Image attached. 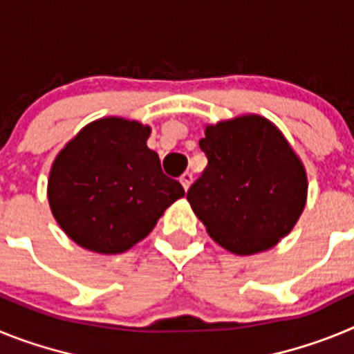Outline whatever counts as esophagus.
I'll use <instances>...</instances> for the list:
<instances>
[{
  "label": "esophagus",
  "instance_id": "esophagus-1",
  "mask_svg": "<svg viewBox=\"0 0 354 354\" xmlns=\"http://www.w3.org/2000/svg\"><path fill=\"white\" fill-rule=\"evenodd\" d=\"M192 183H193V174H192V171H184V174L180 175V184H183L186 192H187V189H189Z\"/></svg>",
  "mask_w": 354,
  "mask_h": 354
}]
</instances>
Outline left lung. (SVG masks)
<instances>
[{
    "instance_id": "obj_1",
    "label": "left lung",
    "mask_w": 354,
    "mask_h": 354,
    "mask_svg": "<svg viewBox=\"0 0 354 354\" xmlns=\"http://www.w3.org/2000/svg\"><path fill=\"white\" fill-rule=\"evenodd\" d=\"M200 149L207 168L187 200L218 245L252 255L292 230L305 207L306 175L271 122L248 115L209 126Z\"/></svg>"
}]
</instances>
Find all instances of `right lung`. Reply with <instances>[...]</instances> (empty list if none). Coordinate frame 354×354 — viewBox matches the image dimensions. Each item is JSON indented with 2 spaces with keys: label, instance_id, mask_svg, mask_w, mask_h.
<instances>
[{
  "label": "right lung",
  "instance_id": "add662e5",
  "mask_svg": "<svg viewBox=\"0 0 354 354\" xmlns=\"http://www.w3.org/2000/svg\"><path fill=\"white\" fill-rule=\"evenodd\" d=\"M150 129L101 118L80 131L49 175L56 221L74 243L97 253H122L152 232L159 216L184 196L147 147Z\"/></svg>",
  "mask_w": 354,
  "mask_h": 354
}]
</instances>
